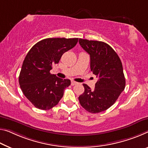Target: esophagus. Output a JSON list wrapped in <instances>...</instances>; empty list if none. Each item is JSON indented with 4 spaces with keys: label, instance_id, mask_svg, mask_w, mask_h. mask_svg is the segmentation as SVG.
I'll return each mask as SVG.
<instances>
[{
    "label": "esophagus",
    "instance_id": "obj_1",
    "mask_svg": "<svg viewBox=\"0 0 148 148\" xmlns=\"http://www.w3.org/2000/svg\"><path fill=\"white\" fill-rule=\"evenodd\" d=\"M76 84H77V82L74 81H71V85H72V86H73V85H75Z\"/></svg>",
    "mask_w": 148,
    "mask_h": 148
}]
</instances>
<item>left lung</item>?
I'll use <instances>...</instances> for the list:
<instances>
[{"label":"left lung","mask_w":148,"mask_h":148,"mask_svg":"<svg viewBox=\"0 0 148 148\" xmlns=\"http://www.w3.org/2000/svg\"><path fill=\"white\" fill-rule=\"evenodd\" d=\"M79 42L90 55V70L98 77L94 90L83 84L85 91L79 97V103L90 113L103 112L113 105L124 90L126 81L122 62L106 43L85 39H79Z\"/></svg>","instance_id":"1"}]
</instances>
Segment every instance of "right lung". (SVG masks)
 <instances>
[{
    "label": "right lung",
    "instance_id": "right-lung-1",
    "mask_svg": "<svg viewBox=\"0 0 148 148\" xmlns=\"http://www.w3.org/2000/svg\"><path fill=\"white\" fill-rule=\"evenodd\" d=\"M78 38H47L38 42L25 58L19 75L20 88L27 99L37 108L49 110L63 96L69 79L51 74L65 52L75 46Z\"/></svg>",
    "mask_w": 148,
    "mask_h": 148
}]
</instances>
